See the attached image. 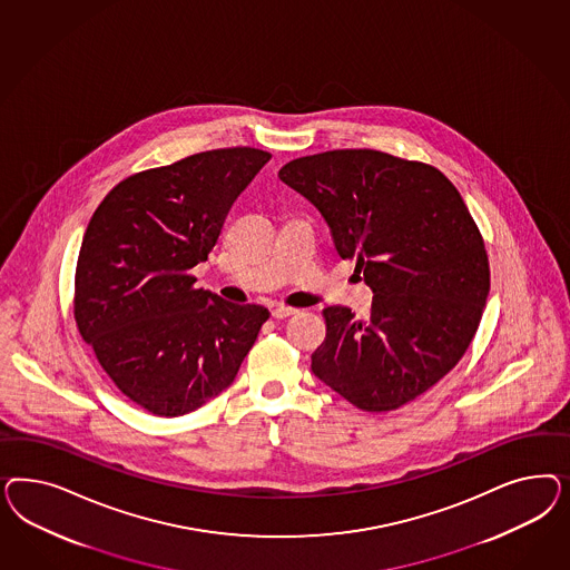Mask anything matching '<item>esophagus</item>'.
<instances>
[{"label":"esophagus","mask_w":570,"mask_h":570,"mask_svg":"<svg viewBox=\"0 0 570 570\" xmlns=\"http://www.w3.org/2000/svg\"><path fill=\"white\" fill-rule=\"evenodd\" d=\"M294 313H296V309H293V307H286V305H276V307L272 309V315H274L276 320H286V317H291Z\"/></svg>","instance_id":"1"}]
</instances>
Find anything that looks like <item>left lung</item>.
I'll use <instances>...</instances> for the list:
<instances>
[{"label":"left lung","mask_w":570,"mask_h":570,"mask_svg":"<svg viewBox=\"0 0 570 570\" xmlns=\"http://www.w3.org/2000/svg\"><path fill=\"white\" fill-rule=\"evenodd\" d=\"M277 177L322 213L374 294L365 320L324 309L311 372L365 412L426 393L466 353L489 294L483 238L460 191L431 165L379 150L303 156Z\"/></svg>","instance_id":"8db88e82"}]
</instances>
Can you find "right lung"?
Instances as JSON below:
<instances>
[{
	"instance_id": "1",
	"label": "right lung",
	"mask_w": 570,
	"mask_h": 570,
	"mask_svg": "<svg viewBox=\"0 0 570 570\" xmlns=\"http://www.w3.org/2000/svg\"><path fill=\"white\" fill-rule=\"evenodd\" d=\"M269 153L222 148L122 179L89 219L75 274V320L104 372L163 417L225 391L269 311L194 288L225 217Z\"/></svg>"
}]
</instances>
